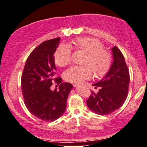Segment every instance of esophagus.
Masks as SVG:
<instances>
[{"label": "esophagus", "instance_id": "1", "mask_svg": "<svg viewBox=\"0 0 147 147\" xmlns=\"http://www.w3.org/2000/svg\"><path fill=\"white\" fill-rule=\"evenodd\" d=\"M73 86H74V87H78V86H80V84L76 83V84H73Z\"/></svg>", "mask_w": 147, "mask_h": 147}]
</instances>
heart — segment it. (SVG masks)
Here are the masks:
<instances>
[{
	"label": "heart",
	"instance_id": "heart-1",
	"mask_svg": "<svg viewBox=\"0 0 147 147\" xmlns=\"http://www.w3.org/2000/svg\"><path fill=\"white\" fill-rule=\"evenodd\" d=\"M77 50L86 53L83 65L69 68L64 73V78L71 82H80L91 78L93 72L96 76H103L107 73L111 64V56L104 49L98 40L90 37H79L73 42ZM72 49L69 45H61L55 53V61L58 66L64 67L71 62Z\"/></svg>",
	"mask_w": 147,
	"mask_h": 147
}]
</instances>
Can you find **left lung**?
Wrapping results in <instances>:
<instances>
[{
    "label": "left lung",
    "mask_w": 147,
    "mask_h": 147,
    "mask_svg": "<svg viewBox=\"0 0 147 147\" xmlns=\"http://www.w3.org/2000/svg\"><path fill=\"white\" fill-rule=\"evenodd\" d=\"M113 62L100 81L92 85L99 87L98 92H92L86 105L92 112L99 115L111 114L122 107L127 98L130 82L129 72L123 54L117 47L111 49Z\"/></svg>",
    "instance_id": "left-lung-1"
}]
</instances>
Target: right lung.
<instances>
[{"instance_id": "right-lung-1", "label": "right lung", "mask_w": 147, "mask_h": 147, "mask_svg": "<svg viewBox=\"0 0 147 147\" xmlns=\"http://www.w3.org/2000/svg\"><path fill=\"white\" fill-rule=\"evenodd\" d=\"M60 38L46 40L30 54L21 77V88L24 101L29 112L45 121H55L64 114L67 100L73 86L62 82L56 78L54 59ZM55 80L60 84L59 90H51Z\"/></svg>"}]
</instances>
